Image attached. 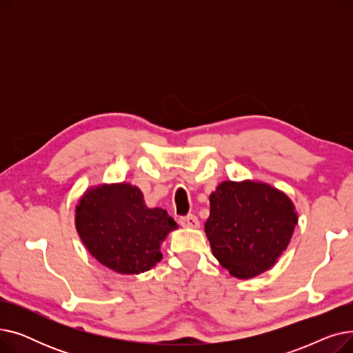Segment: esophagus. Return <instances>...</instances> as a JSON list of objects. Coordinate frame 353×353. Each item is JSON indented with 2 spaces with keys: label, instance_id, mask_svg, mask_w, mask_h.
I'll return each mask as SVG.
<instances>
[{
  "label": "esophagus",
  "instance_id": "1",
  "mask_svg": "<svg viewBox=\"0 0 353 353\" xmlns=\"http://www.w3.org/2000/svg\"><path fill=\"white\" fill-rule=\"evenodd\" d=\"M179 223L183 226V228H199V220L194 214H188V216H181L179 219Z\"/></svg>",
  "mask_w": 353,
  "mask_h": 353
}]
</instances>
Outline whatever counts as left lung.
I'll return each instance as SVG.
<instances>
[{"instance_id":"obj_1","label":"left lung","mask_w":353,"mask_h":353,"mask_svg":"<svg viewBox=\"0 0 353 353\" xmlns=\"http://www.w3.org/2000/svg\"><path fill=\"white\" fill-rule=\"evenodd\" d=\"M296 223L285 193L265 183L223 181L210 194L205 230L219 263L237 279H250L276 263Z\"/></svg>"}]
</instances>
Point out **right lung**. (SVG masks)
<instances>
[{
  "label": "right lung",
  "instance_id": "right-lung-1",
  "mask_svg": "<svg viewBox=\"0 0 353 353\" xmlns=\"http://www.w3.org/2000/svg\"><path fill=\"white\" fill-rule=\"evenodd\" d=\"M76 228L101 265L139 274L161 261L160 243L177 225L165 210L148 209L137 188L120 183L85 192L76 210Z\"/></svg>",
  "mask_w": 353,
  "mask_h": 353
}]
</instances>
